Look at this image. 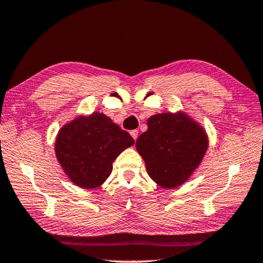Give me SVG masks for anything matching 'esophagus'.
I'll return each mask as SVG.
<instances>
[{
    "instance_id": "1",
    "label": "esophagus",
    "mask_w": 263,
    "mask_h": 263,
    "mask_svg": "<svg viewBox=\"0 0 263 263\" xmlns=\"http://www.w3.org/2000/svg\"><path fill=\"white\" fill-rule=\"evenodd\" d=\"M130 135L133 136V139L136 141V139H138V135H139V132L138 130H132L130 132Z\"/></svg>"
}]
</instances>
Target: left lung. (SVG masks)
I'll return each instance as SVG.
<instances>
[{
  "label": "left lung",
  "instance_id": "obj_1",
  "mask_svg": "<svg viewBox=\"0 0 263 263\" xmlns=\"http://www.w3.org/2000/svg\"><path fill=\"white\" fill-rule=\"evenodd\" d=\"M148 129L136 140V149L149 176L163 189L187 181L209 147L204 128L182 111L151 116Z\"/></svg>",
  "mask_w": 263,
  "mask_h": 263
}]
</instances>
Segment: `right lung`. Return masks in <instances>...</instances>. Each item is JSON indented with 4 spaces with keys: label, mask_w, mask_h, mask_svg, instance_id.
<instances>
[{
    "label": "right lung",
    "mask_w": 263,
    "mask_h": 263,
    "mask_svg": "<svg viewBox=\"0 0 263 263\" xmlns=\"http://www.w3.org/2000/svg\"><path fill=\"white\" fill-rule=\"evenodd\" d=\"M134 144L128 132L104 114L78 116L60 129L55 139V157L74 185L96 189L111 174L112 162Z\"/></svg>",
    "instance_id": "1"
}]
</instances>
